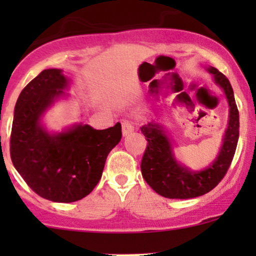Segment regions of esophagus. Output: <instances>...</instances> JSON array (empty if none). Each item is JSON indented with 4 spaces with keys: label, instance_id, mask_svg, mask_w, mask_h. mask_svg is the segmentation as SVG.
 I'll return each instance as SVG.
<instances>
[{
    "label": "esophagus",
    "instance_id": "34e87169",
    "mask_svg": "<svg viewBox=\"0 0 256 256\" xmlns=\"http://www.w3.org/2000/svg\"><path fill=\"white\" fill-rule=\"evenodd\" d=\"M122 134H124V136H128V134H131V132L134 130V125L131 120H126V119L122 120Z\"/></svg>",
    "mask_w": 256,
    "mask_h": 256
}]
</instances>
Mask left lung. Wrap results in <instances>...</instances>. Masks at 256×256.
<instances>
[{"label": "left lung", "mask_w": 256, "mask_h": 256, "mask_svg": "<svg viewBox=\"0 0 256 256\" xmlns=\"http://www.w3.org/2000/svg\"><path fill=\"white\" fill-rule=\"evenodd\" d=\"M208 71L214 76L216 83L224 89L230 106V119L222 150L208 168L192 172L179 165L173 158L171 142L161 125L149 122L140 128L148 142L140 162V171L149 186L164 198H194L210 192L225 177L236 152L240 136V114L234 90L228 79L222 72L214 67H210Z\"/></svg>", "instance_id": "left-lung-1"}]
</instances>
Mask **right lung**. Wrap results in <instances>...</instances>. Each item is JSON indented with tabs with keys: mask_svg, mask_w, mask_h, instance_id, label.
<instances>
[{
	"mask_svg": "<svg viewBox=\"0 0 256 256\" xmlns=\"http://www.w3.org/2000/svg\"><path fill=\"white\" fill-rule=\"evenodd\" d=\"M67 80L61 70H44L18 98L10 134V158L26 184L52 202H74L92 192L106 158L122 140V125L95 130L77 125L50 134L40 122L44 110L62 95Z\"/></svg>",
	"mask_w": 256,
	"mask_h": 256,
	"instance_id": "right-lung-1",
	"label": "right lung"
}]
</instances>
